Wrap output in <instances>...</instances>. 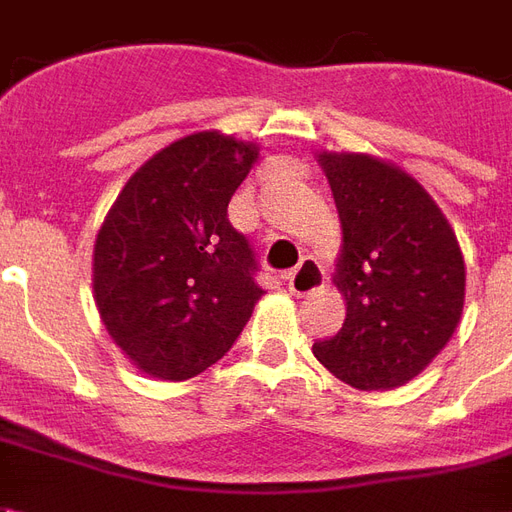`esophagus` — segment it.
I'll return each instance as SVG.
<instances>
[{
    "mask_svg": "<svg viewBox=\"0 0 512 512\" xmlns=\"http://www.w3.org/2000/svg\"><path fill=\"white\" fill-rule=\"evenodd\" d=\"M285 282H288V290L293 296H310V293L323 288L326 274H323V268L318 260L304 257L299 263V268H293V271L285 274Z\"/></svg>",
    "mask_w": 512,
    "mask_h": 512,
    "instance_id": "34e87169",
    "label": "esophagus"
}]
</instances>
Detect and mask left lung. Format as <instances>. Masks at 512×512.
<instances>
[{
    "label": "left lung",
    "instance_id": "left-lung-1",
    "mask_svg": "<svg viewBox=\"0 0 512 512\" xmlns=\"http://www.w3.org/2000/svg\"><path fill=\"white\" fill-rule=\"evenodd\" d=\"M318 164L343 227L332 282L345 299V323L312 354L354 389H397L439 356L461 323V244L425 186L392 161L323 150Z\"/></svg>",
    "mask_w": 512,
    "mask_h": 512
}]
</instances>
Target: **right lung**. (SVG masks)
Instances as JSON below:
<instances>
[{
    "mask_svg": "<svg viewBox=\"0 0 512 512\" xmlns=\"http://www.w3.org/2000/svg\"><path fill=\"white\" fill-rule=\"evenodd\" d=\"M260 147L222 131L180 136L128 178L93 249V296L115 345L161 381L222 359L263 296L227 202Z\"/></svg>",
    "mask_w": 512,
    "mask_h": 512,
    "instance_id": "1",
    "label": "right lung"
}]
</instances>
